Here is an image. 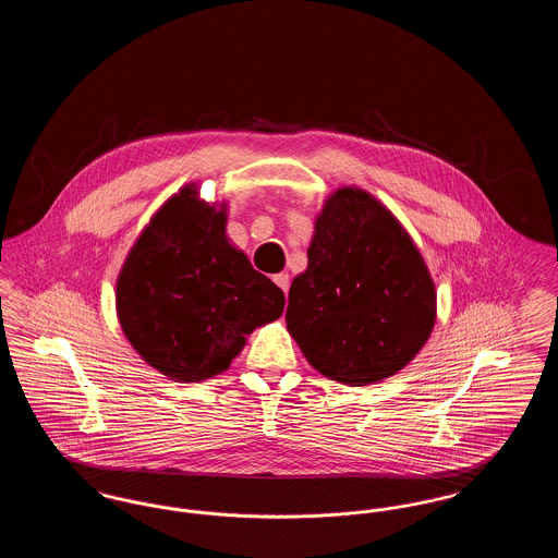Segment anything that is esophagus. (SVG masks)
Listing matches in <instances>:
<instances>
[{
    "instance_id": "34e87169",
    "label": "esophagus",
    "mask_w": 558,
    "mask_h": 558,
    "mask_svg": "<svg viewBox=\"0 0 558 558\" xmlns=\"http://www.w3.org/2000/svg\"><path fill=\"white\" fill-rule=\"evenodd\" d=\"M274 282L282 289V291H289V287H291V278H289V274H276L274 276Z\"/></svg>"
}]
</instances>
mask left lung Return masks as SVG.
Returning a JSON list of instances; mask_svg holds the SVG:
<instances>
[{
	"label": "left lung",
	"instance_id": "left-lung-1",
	"mask_svg": "<svg viewBox=\"0 0 558 558\" xmlns=\"http://www.w3.org/2000/svg\"><path fill=\"white\" fill-rule=\"evenodd\" d=\"M435 284L412 239L374 196L337 190L316 219L287 326L326 378L364 387L401 371L435 324Z\"/></svg>",
	"mask_w": 558,
	"mask_h": 558
}]
</instances>
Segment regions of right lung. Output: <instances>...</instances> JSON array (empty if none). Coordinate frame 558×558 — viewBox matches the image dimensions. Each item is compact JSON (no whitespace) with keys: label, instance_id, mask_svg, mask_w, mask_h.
Returning a JSON list of instances; mask_svg holds the SVG:
<instances>
[{"label":"right lung","instance_id":"add662e5","mask_svg":"<svg viewBox=\"0 0 558 558\" xmlns=\"http://www.w3.org/2000/svg\"><path fill=\"white\" fill-rule=\"evenodd\" d=\"M284 292L226 239V213L187 186L150 219L117 280L133 349L173 380L228 371L257 326L282 316Z\"/></svg>","mask_w":558,"mask_h":558}]
</instances>
